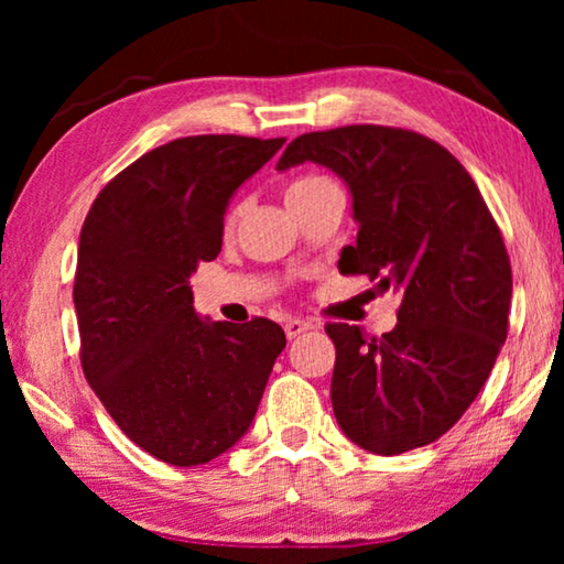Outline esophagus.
Listing matches in <instances>:
<instances>
[{
  "label": "esophagus",
  "mask_w": 564,
  "mask_h": 564,
  "mask_svg": "<svg viewBox=\"0 0 564 564\" xmlns=\"http://www.w3.org/2000/svg\"><path fill=\"white\" fill-rule=\"evenodd\" d=\"M313 328H315V323L300 321V318H290L288 323H284V334H288V338H297V336H303Z\"/></svg>",
  "instance_id": "esophagus-1"
}]
</instances>
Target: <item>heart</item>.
Returning <instances> with one entry per match:
<instances>
[{
  "instance_id": "obj_1",
  "label": "heart",
  "mask_w": 564,
  "mask_h": 564,
  "mask_svg": "<svg viewBox=\"0 0 564 564\" xmlns=\"http://www.w3.org/2000/svg\"><path fill=\"white\" fill-rule=\"evenodd\" d=\"M326 184H334V182H330L328 176H321V174H303V176H297V180L290 182L288 199L300 197V195H307V192H313V189H318V187H326ZM236 213L238 210H234V213L228 215V226L236 220Z\"/></svg>"
}]
</instances>
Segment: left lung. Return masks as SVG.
<instances>
[{"label": "left lung", "instance_id": "obj_1", "mask_svg": "<svg viewBox=\"0 0 564 564\" xmlns=\"http://www.w3.org/2000/svg\"><path fill=\"white\" fill-rule=\"evenodd\" d=\"M303 161L334 169L351 189L359 234L338 272L403 295L390 334L326 326L338 426L382 457L419 449L465 415L508 336L513 280L503 236L467 169L413 130L305 133L276 169Z\"/></svg>", "mask_w": 564, "mask_h": 564}]
</instances>
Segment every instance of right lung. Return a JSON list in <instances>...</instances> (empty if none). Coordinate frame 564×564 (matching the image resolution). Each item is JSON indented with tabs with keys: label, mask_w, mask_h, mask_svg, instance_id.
I'll return each instance as SVG.
<instances>
[{
	"label": "right lung",
	"mask_w": 564,
	"mask_h": 564,
	"mask_svg": "<svg viewBox=\"0 0 564 564\" xmlns=\"http://www.w3.org/2000/svg\"><path fill=\"white\" fill-rule=\"evenodd\" d=\"M282 143L176 138L107 182L82 226V369L122 434L166 465H205L230 449L288 344L269 318H197L189 288L199 261L220 253L230 195Z\"/></svg>",
	"instance_id": "add662e5"
}]
</instances>
